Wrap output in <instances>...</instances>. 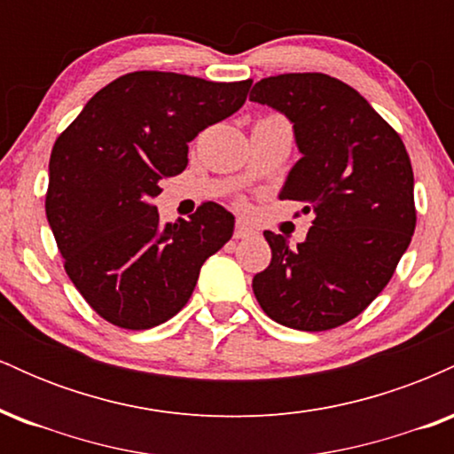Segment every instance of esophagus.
Listing matches in <instances>:
<instances>
[{
  "instance_id": "obj_1",
  "label": "esophagus",
  "mask_w": 454,
  "mask_h": 454,
  "mask_svg": "<svg viewBox=\"0 0 454 454\" xmlns=\"http://www.w3.org/2000/svg\"><path fill=\"white\" fill-rule=\"evenodd\" d=\"M232 234H234V239H247V237H252L254 231L249 226H245V223L239 222L237 226H234V232Z\"/></svg>"
}]
</instances>
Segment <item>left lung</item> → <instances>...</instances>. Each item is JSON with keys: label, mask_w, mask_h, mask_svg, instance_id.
Here are the masks:
<instances>
[{"label": "left lung", "mask_w": 454, "mask_h": 454, "mask_svg": "<svg viewBox=\"0 0 454 454\" xmlns=\"http://www.w3.org/2000/svg\"><path fill=\"white\" fill-rule=\"evenodd\" d=\"M249 100L294 123L303 158L279 198L314 213L296 247L264 232L273 256L254 275V294L270 320L296 331L346 325L382 293L414 234V173L403 140L361 93L322 72L262 78Z\"/></svg>", "instance_id": "left-lung-1"}]
</instances>
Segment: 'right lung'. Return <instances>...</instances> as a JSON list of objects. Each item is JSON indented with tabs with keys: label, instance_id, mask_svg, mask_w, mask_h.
<instances>
[{
	"label": "right lung",
	"instance_id": "obj_1",
	"mask_svg": "<svg viewBox=\"0 0 454 454\" xmlns=\"http://www.w3.org/2000/svg\"><path fill=\"white\" fill-rule=\"evenodd\" d=\"M252 81L129 72L102 87L55 140L46 220L64 269L98 316L145 331L184 309L205 260L231 241L234 217L202 202L190 220L160 223L149 200L184 173L187 143L231 117Z\"/></svg>",
	"mask_w": 454,
	"mask_h": 454
}]
</instances>
